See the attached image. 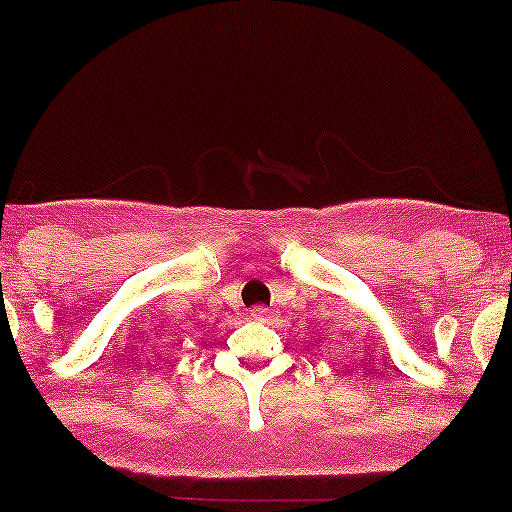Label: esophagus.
Returning <instances> with one entry per match:
<instances>
[{
	"label": "esophagus",
	"instance_id": "obj_1",
	"mask_svg": "<svg viewBox=\"0 0 512 512\" xmlns=\"http://www.w3.org/2000/svg\"><path fill=\"white\" fill-rule=\"evenodd\" d=\"M250 315H253V320H262V322H269L273 318L271 308H266V306H255L253 311H250Z\"/></svg>",
	"mask_w": 512,
	"mask_h": 512
}]
</instances>
